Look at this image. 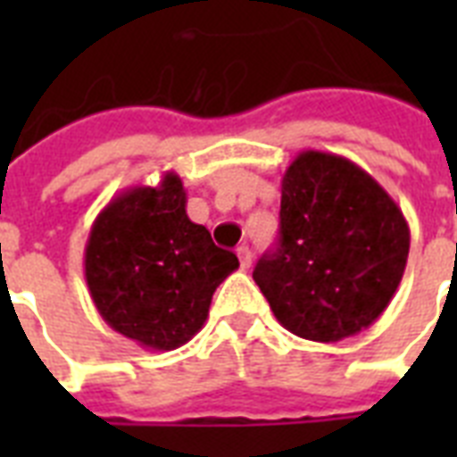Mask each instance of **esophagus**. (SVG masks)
<instances>
[{"label": "esophagus", "instance_id": "1", "mask_svg": "<svg viewBox=\"0 0 457 457\" xmlns=\"http://www.w3.org/2000/svg\"><path fill=\"white\" fill-rule=\"evenodd\" d=\"M237 258H239V265H242V270H246V268L251 265L249 246H239V249H237Z\"/></svg>", "mask_w": 457, "mask_h": 457}]
</instances>
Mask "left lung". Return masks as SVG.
<instances>
[{
    "label": "left lung",
    "instance_id": "8db88e82",
    "mask_svg": "<svg viewBox=\"0 0 457 457\" xmlns=\"http://www.w3.org/2000/svg\"><path fill=\"white\" fill-rule=\"evenodd\" d=\"M411 251V228L361 165L305 149L282 175L279 244L253 279L285 329L301 339H346L391 303Z\"/></svg>",
    "mask_w": 457,
    "mask_h": 457
}]
</instances>
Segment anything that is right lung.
Returning a JSON list of instances; mask_svg holds the SVG:
<instances>
[{
  "label": "right lung",
  "mask_w": 457,
  "mask_h": 457,
  "mask_svg": "<svg viewBox=\"0 0 457 457\" xmlns=\"http://www.w3.org/2000/svg\"><path fill=\"white\" fill-rule=\"evenodd\" d=\"M239 268L189 220L178 172L135 185L102 208L85 244V282L104 322L146 351H172L208 318L215 287Z\"/></svg>",
  "instance_id": "add662e5"
}]
</instances>
